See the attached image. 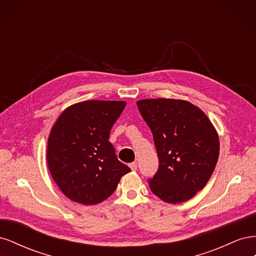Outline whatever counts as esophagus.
I'll use <instances>...</instances> for the list:
<instances>
[{"label": "esophagus", "mask_w": 256, "mask_h": 256, "mask_svg": "<svg viewBox=\"0 0 256 256\" xmlns=\"http://www.w3.org/2000/svg\"><path fill=\"white\" fill-rule=\"evenodd\" d=\"M129 166H130V168H131V170H132V171H136V168H138L136 162H132V164H129Z\"/></svg>", "instance_id": "obj_1"}]
</instances>
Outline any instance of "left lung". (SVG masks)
I'll return each instance as SVG.
<instances>
[{"label":"left lung","mask_w":256,"mask_h":256,"mask_svg":"<svg viewBox=\"0 0 256 256\" xmlns=\"http://www.w3.org/2000/svg\"><path fill=\"white\" fill-rule=\"evenodd\" d=\"M150 128L159 166L148 180L154 194L166 203L188 200L212 177L219 157V136L206 114L186 100L144 99L136 102Z\"/></svg>","instance_id":"1"}]
</instances>
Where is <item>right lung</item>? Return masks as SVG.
Segmentation results:
<instances>
[{
  "instance_id": "1",
  "label": "right lung",
  "mask_w": 256,
  "mask_h": 256,
  "mask_svg": "<svg viewBox=\"0 0 256 256\" xmlns=\"http://www.w3.org/2000/svg\"><path fill=\"white\" fill-rule=\"evenodd\" d=\"M125 102L88 100L60 115L48 140L47 162L53 180L74 202L94 205L115 191L131 170L116 157L110 131Z\"/></svg>"
}]
</instances>
